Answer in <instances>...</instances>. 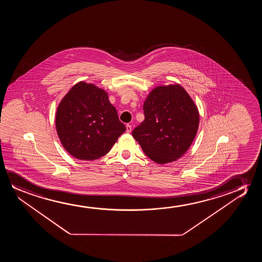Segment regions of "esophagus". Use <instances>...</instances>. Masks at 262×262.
<instances>
[{"label": "esophagus", "instance_id": "34e87169", "mask_svg": "<svg viewBox=\"0 0 262 262\" xmlns=\"http://www.w3.org/2000/svg\"><path fill=\"white\" fill-rule=\"evenodd\" d=\"M132 129H133V127H132L130 124H127V125H126V132H127V133H130V132H132Z\"/></svg>", "mask_w": 262, "mask_h": 262}]
</instances>
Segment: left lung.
<instances>
[{"mask_svg":"<svg viewBox=\"0 0 262 262\" xmlns=\"http://www.w3.org/2000/svg\"><path fill=\"white\" fill-rule=\"evenodd\" d=\"M145 120L133 136L151 160L158 164L173 162L186 153L197 134L198 108L179 84L159 86L143 104Z\"/></svg>","mask_w":262,"mask_h":262,"instance_id":"8db88e82","label":"left lung"}]
</instances>
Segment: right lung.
I'll list each match as a JSON object with an SVG mask.
<instances>
[{
  "mask_svg": "<svg viewBox=\"0 0 262 262\" xmlns=\"http://www.w3.org/2000/svg\"><path fill=\"white\" fill-rule=\"evenodd\" d=\"M55 126L63 147L80 160L104 157L126 129L107 93L82 81L58 105Z\"/></svg>",
  "mask_w": 262,
  "mask_h": 262,
  "instance_id": "1",
  "label": "right lung"
}]
</instances>
